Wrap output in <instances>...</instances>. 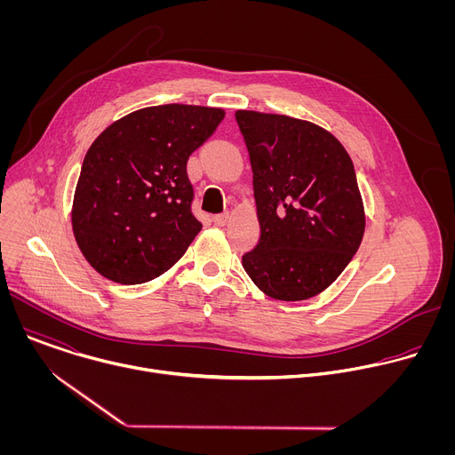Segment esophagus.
Returning <instances> with one entry per match:
<instances>
[{
	"mask_svg": "<svg viewBox=\"0 0 455 455\" xmlns=\"http://www.w3.org/2000/svg\"><path fill=\"white\" fill-rule=\"evenodd\" d=\"M212 221H214V225H218V227H225V225L230 221V214H228V212H225V214H216V216L212 218Z\"/></svg>",
	"mask_w": 455,
	"mask_h": 455,
	"instance_id": "1",
	"label": "esophagus"
}]
</instances>
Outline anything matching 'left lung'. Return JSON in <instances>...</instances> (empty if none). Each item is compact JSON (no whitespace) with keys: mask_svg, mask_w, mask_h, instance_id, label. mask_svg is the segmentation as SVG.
Listing matches in <instances>:
<instances>
[{"mask_svg":"<svg viewBox=\"0 0 455 455\" xmlns=\"http://www.w3.org/2000/svg\"><path fill=\"white\" fill-rule=\"evenodd\" d=\"M261 227L243 255L253 284L277 300H306L331 286L356 253L365 211L351 156L313 122L237 109Z\"/></svg>","mask_w":455,"mask_h":455,"instance_id":"left-lung-1","label":"left lung"}]
</instances>
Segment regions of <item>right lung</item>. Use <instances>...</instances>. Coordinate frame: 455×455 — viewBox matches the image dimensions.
Segmentation results:
<instances>
[{
  "label": "right lung",
  "mask_w": 455,
  "mask_h": 455,
  "mask_svg": "<svg viewBox=\"0 0 455 455\" xmlns=\"http://www.w3.org/2000/svg\"><path fill=\"white\" fill-rule=\"evenodd\" d=\"M225 109L164 104L129 113L90 146L74 194L72 228L106 279L140 284L172 268L202 223L190 212L187 160Z\"/></svg>",
  "instance_id": "obj_1"
}]
</instances>
